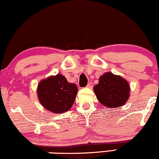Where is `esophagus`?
Returning <instances> with one entry per match:
<instances>
[{
	"label": "esophagus",
	"instance_id": "obj_1",
	"mask_svg": "<svg viewBox=\"0 0 159 159\" xmlns=\"http://www.w3.org/2000/svg\"><path fill=\"white\" fill-rule=\"evenodd\" d=\"M86 87H87V88H89V89H92V88H93V83L90 82L89 84H88Z\"/></svg>",
	"mask_w": 159,
	"mask_h": 159
}]
</instances>
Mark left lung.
<instances>
[{
	"label": "left lung",
	"instance_id": "obj_1",
	"mask_svg": "<svg viewBox=\"0 0 159 159\" xmlns=\"http://www.w3.org/2000/svg\"><path fill=\"white\" fill-rule=\"evenodd\" d=\"M97 98L108 108L120 107L126 103L130 95V86L126 80L111 72L99 78L98 84L93 88Z\"/></svg>",
	"mask_w": 159,
	"mask_h": 159
}]
</instances>
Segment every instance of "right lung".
<instances>
[{
    "mask_svg": "<svg viewBox=\"0 0 159 159\" xmlns=\"http://www.w3.org/2000/svg\"><path fill=\"white\" fill-rule=\"evenodd\" d=\"M78 91L76 85L68 83L63 75L58 74L42 80L38 86L37 94L45 108L61 113L71 108Z\"/></svg>",
    "mask_w": 159,
    "mask_h": 159,
    "instance_id": "1",
    "label": "right lung"
}]
</instances>
